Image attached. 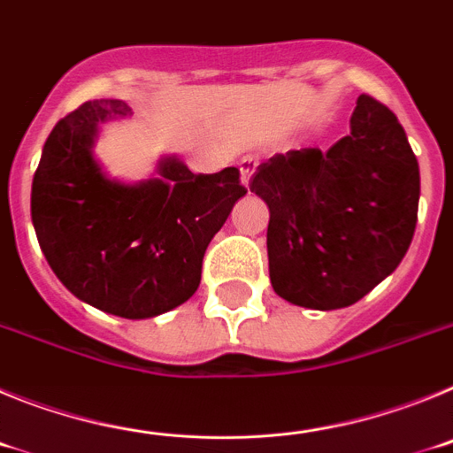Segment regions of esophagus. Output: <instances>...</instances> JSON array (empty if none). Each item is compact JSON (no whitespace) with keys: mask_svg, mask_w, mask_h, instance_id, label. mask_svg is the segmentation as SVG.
<instances>
[{"mask_svg":"<svg viewBox=\"0 0 453 453\" xmlns=\"http://www.w3.org/2000/svg\"><path fill=\"white\" fill-rule=\"evenodd\" d=\"M256 165H258V156L247 154L240 158V179H242V183H245V186H250V179H251V174H254Z\"/></svg>","mask_w":453,"mask_h":453,"instance_id":"1","label":"esophagus"}]
</instances>
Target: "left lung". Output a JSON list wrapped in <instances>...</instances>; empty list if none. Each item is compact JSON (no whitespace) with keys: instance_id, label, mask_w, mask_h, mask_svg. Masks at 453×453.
I'll return each mask as SVG.
<instances>
[{"instance_id":"8db88e82","label":"left lung","mask_w":453,"mask_h":453,"mask_svg":"<svg viewBox=\"0 0 453 453\" xmlns=\"http://www.w3.org/2000/svg\"><path fill=\"white\" fill-rule=\"evenodd\" d=\"M250 188L270 208L272 288L315 311L365 297L397 270L418 224V158L397 115L370 95L329 151L272 156Z\"/></svg>"}]
</instances>
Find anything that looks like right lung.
Instances as JSON below:
<instances>
[{
	"instance_id": "obj_1",
	"label": "right lung",
	"mask_w": 453,
	"mask_h": 453,
	"mask_svg": "<svg viewBox=\"0 0 453 453\" xmlns=\"http://www.w3.org/2000/svg\"><path fill=\"white\" fill-rule=\"evenodd\" d=\"M122 99H92L58 119L31 186L40 250L81 302L127 319L154 318L195 295L206 247L247 192L238 167L192 174L177 158L161 177L122 186L92 158L97 124L127 115Z\"/></svg>"
}]
</instances>
